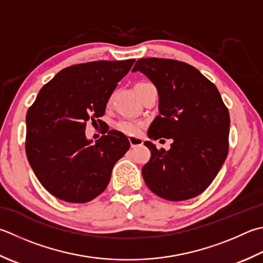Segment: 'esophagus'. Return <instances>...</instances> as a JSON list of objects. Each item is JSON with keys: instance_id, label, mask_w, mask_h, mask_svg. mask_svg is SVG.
<instances>
[{"instance_id": "obj_1", "label": "esophagus", "mask_w": 263, "mask_h": 263, "mask_svg": "<svg viewBox=\"0 0 263 263\" xmlns=\"http://www.w3.org/2000/svg\"><path fill=\"white\" fill-rule=\"evenodd\" d=\"M128 141H130V145L132 148L143 145V139L139 138V137H135V136L128 137Z\"/></svg>"}]
</instances>
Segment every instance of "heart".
<instances>
[{"mask_svg": "<svg viewBox=\"0 0 263 263\" xmlns=\"http://www.w3.org/2000/svg\"><path fill=\"white\" fill-rule=\"evenodd\" d=\"M143 84H147V82H140V83H138L136 86L139 85H143ZM143 124L141 122H137V121H128V120H123L120 121L116 124V128L118 131H121L122 133H124V135L127 136H135L138 135L139 132L141 131Z\"/></svg>", "mask_w": 263, "mask_h": 263, "instance_id": "1", "label": "heart"}]
</instances>
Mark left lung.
I'll list each match as a JSON object with an SVG mask.
<instances>
[{"mask_svg":"<svg viewBox=\"0 0 263 263\" xmlns=\"http://www.w3.org/2000/svg\"><path fill=\"white\" fill-rule=\"evenodd\" d=\"M137 70L159 96V115L148 137L173 140L168 151L145 142L152 156L142 167L143 180L154 194L171 202L196 197L212 183L228 155V108L217 86L182 61L143 58L133 67Z\"/></svg>","mask_w":263,"mask_h":263,"instance_id":"1","label":"left lung"}]
</instances>
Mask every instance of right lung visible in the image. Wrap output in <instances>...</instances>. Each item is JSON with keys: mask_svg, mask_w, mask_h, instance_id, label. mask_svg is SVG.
Wrapping results in <instances>:
<instances>
[{"mask_svg": "<svg viewBox=\"0 0 263 263\" xmlns=\"http://www.w3.org/2000/svg\"><path fill=\"white\" fill-rule=\"evenodd\" d=\"M135 61L67 67L41 89L28 108L26 155L41 184L54 197L86 203L109 183L111 170L130 142L122 132L110 130L92 143L85 127L105 114L112 91Z\"/></svg>", "mask_w": 263, "mask_h": 263, "instance_id": "add662e5", "label": "right lung"}]
</instances>
